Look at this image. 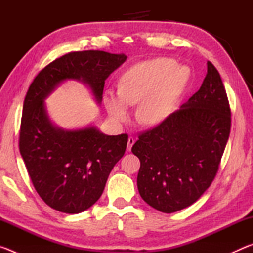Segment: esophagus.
Here are the masks:
<instances>
[{
    "mask_svg": "<svg viewBox=\"0 0 253 253\" xmlns=\"http://www.w3.org/2000/svg\"><path fill=\"white\" fill-rule=\"evenodd\" d=\"M135 142H136V140H135L134 137H131V136H130L129 138H128V142H127V151H128V152L130 151L131 147H132V145L135 144Z\"/></svg>",
    "mask_w": 253,
    "mask_h": 253,
    "instance_id": "obj_1",
    "label": "esophagus"
}]
</instances>
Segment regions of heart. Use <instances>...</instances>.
<instances>
[{"instance_id": "b5f03b06", "label": "heart", "mask_w": 253, "mask_h": 253, "mask_svg": "<svg viewBox=\"0 0 253 253\" xmlns=\"http://www.w3.org/2000/svg\"><path fill=\"white\" fill-rule=\"evenodd\" d=\"M187 80V71L175 67L169 58H155L136 63L123 75L119 93L108 91L105 96L106 109L115 122L129 117L128 105H140L137 118L145 125H156L173 110Z\"/></svg>"}]
</instances>
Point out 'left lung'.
Listing matches in <instances>:
<instances>
[{
  "label": "left lung",
  "mask_w": 253,
  "mask_h": 253,
  "mask_svg": "<svg viewBox=\"0 0 253 253\" xmlns=\"http://www.w3.org/2000/svg\"><path fill=\"white\" fill-rule=\"evenodd\" d=\"M231 129V109L219 71L208 74L181 109L138 135L137 187L152 208L173 213L196 202L216 176Z\"/></svg>",
  "instance_id": "left-lung-1"
}]
</instances>
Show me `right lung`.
Here are the masks:
<instances>
[{"mask_svg": "<svg viewBox=\"0 0 253 253\" xmlns=\"http://www.w3.org/2000/svg\"><path fill=\"white\" fill-rule=\"evenodd\" d=\"M126 58L99 50L69 52L45 66L30 84L19 148L38 194L57 211L76 214L97 202L125 154L128 135H104L95 127L60 129L49 121L43 100L61 81L76 79L87 84L100 102L105 80Z\"/></svg>", "mask_w": 253, "mask_h": 253, "instance_id": "obj_1", "label": "right lung"}]
</instances>
